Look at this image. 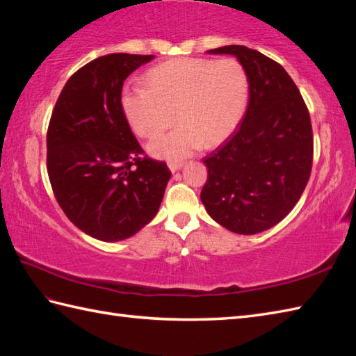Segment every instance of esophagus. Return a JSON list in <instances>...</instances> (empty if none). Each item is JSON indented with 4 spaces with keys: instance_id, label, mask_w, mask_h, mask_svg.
Returning a JSON list of instances; mask_svg holds the SVG:
<instances>
[{
    "instance_id": "34e87169",
    "label": "esophagus",
    "mask_w": 356,
    "mask_h": 356,
    "mask_svg": "<svg viewBox=\"0 0 356 356\" xmlns=\"http://www.w3.org/2000/svg\"><path fill=\"white\" fill-rule=\"evenodd\" d=\"M184 163L182 162H168V168L171 170V172H176L179 170H182Z\"/></svg>"
}]
</instances>
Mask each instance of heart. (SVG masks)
<instances>
[{"instance_id":"1","label":"heart","mask_w":356,"mask_h":356,"mask_svg":"<svg viewBox=\"0 0 356 356\" xmlns=\"http://www.w3.org/2000/svg\"><path fill=\"white\" fill-rule=\"evenodd\" d=\"M249 78L237 59L179 58L147 73V87L127 84L120 107L140 138H154L171 120L177 127L149 142V153L180 161L228 139L243 119ZM173 115H171L170 113Z\"/></svg>"}]
</instances>
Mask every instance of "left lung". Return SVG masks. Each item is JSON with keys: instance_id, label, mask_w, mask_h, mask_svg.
Masks as SVG:
<instances>
[{"instance_id": "8db88e82", "label": "left lung", "mask_w": 356, "mask_h": 356, "mask_svg": "<svg viewBox=\"0 0 356 356\" xmlns=\"http://www.w3.org/2000/svg\"><path fill=\"white\" fill-rule=\"evenodd\" d=\"M245 67L249 102L238 130L203 159L208 180L200 200L213 220L252 236L291 213L312 170L314 139L306 104L278 63L245 45H223Z\"/></svg>"}]
</instances>
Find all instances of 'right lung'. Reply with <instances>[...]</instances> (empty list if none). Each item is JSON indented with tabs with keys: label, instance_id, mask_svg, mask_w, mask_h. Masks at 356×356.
Instances as JSON below:
<instances>
[{
	"label": "right lung",
	"instance_id": "1",
	"mask_svg": "<svg viewBox=\"0 0 356 356\" xmlns=\"http://www.w3.org/2000/svg\"><path fill=\"white\" fill-rule=\"evenodd\" d=\"M154 55L111 53L67 81L47 131V171L69 220L101 241L133 237L156 217L171 172L143 156L120 107L124 81Z\"/></svg>",
	"mask_w": 356,
	"mask_h": 356
}]
</instances>
